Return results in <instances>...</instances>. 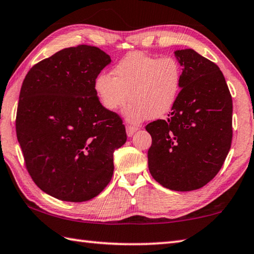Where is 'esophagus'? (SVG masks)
<instances>
[{"instance_id": "1", "label": "esophagus", "mask_w": 254, "mask_h": 254, "mask_svg": "<svg viewBox=\"0 0 254 254\" xmlns=\"http://www.w3.org/2000/svg\"><path fill=\"white\" fill-rule=\"evenodd\" d=\"M137 130H138V128H136V127H131V126L126 127V132H127L128 137H132L133 133H135Z\"/></svg>"}]
</instances>
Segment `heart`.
Returning a JSON list of instances; mask_svg holds the SVG:
<instances>
[{
	"label": "heart",
	"instance_id": "heart-1",
	"mask_svg": "<svg viewBox=\"0 0 254 254\" xmlns=\"http://www.w3.org/2000/svg\"><path fill=\"white\" fill-rule=\"evenodd\" d=\"M111 74L95 77L94 92L102 106L113 113L130 99L124 116L131 124L165 116L179 96L181 67L171 56L157 59L141 52L129 53Z\"/></svg>",
	"mask_w": 254,
	"mask_h": 254
}]
</instances>
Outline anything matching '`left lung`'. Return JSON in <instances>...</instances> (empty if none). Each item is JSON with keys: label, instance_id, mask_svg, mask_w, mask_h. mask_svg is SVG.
<instances>
[{"label": "left lung", "instance_id": "1", "mask_svg": "<svg viewBox=\"0 0 254 254\" xmlns=\"http://www.w3.org/2000/svg\"><path fill=\"white\" fill-rule=\"evenodd\" d=\"M181 90L168 119L148 124V168L165 188H201L221 169L232 141V98L222 71L187 49L177 50Z\"/></svg>", "mask_w": 254, "mask_h": 254}]
</instances>
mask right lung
I'll return each mask as SVG.
<instances>
[{
	"label": "right lung",
	"mask_w": 254,
	"mask_h": 254,
	"mask_svg": "<svg viewBox=\"0 0 254 254\" xmlns=\"http://www.w3.org/2000/svg\"><path fill=\"white\" fill-rule=\"evenodd\" d=\"M111 62L98 47H68L23 80L17 140L33 181L56 199L83 202L102 192L114 174V151L127 140L121 117L94 92L95 77Z\"/></svg>",
	"instance_id": "right-lung-1"
}]
</instances>
